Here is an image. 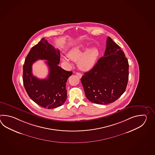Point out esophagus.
Returning a JSON list of instances; mask_svg holds the SVG:
<instances>
[{
    "mask_svg": "<svg viewBox=\"0 0 155 155\" xmlns=\"http://www.w3.org/2000/svg\"><path fill=\"white\" fill-rule=\"evenodd\" d=\"M76 75L79 77V78H81V77H82V75L81 74V73H76Z\"/></svg>",
    "mask_w": 155,
    "mask_h": 155,
    "instance_id": "esophagus-1",
    "label": "esophagus"
}]
</instances>
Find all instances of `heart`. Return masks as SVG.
Segmentation results:
<instances>
[{
  "instance_id": "1",
  "label": "heart",
  "mask_w": 155,
  "mask_h": 155,
  "mask_svg": "<svg viewBox=\"0 0 155 155\" xmlns=\"http://www.w3.org/2000/svg\"><path fill=\"white\" fill-rule=\"evenodd\" d=\"M87 46L80 45L75 46L68 53L70 59L74 61H78L79 68L82 70H89L95 65L99 56V50L96 47H91L87 49ZM64 61L70 63L69 59L64 57Z\"/></svg>"
}]
</instances>
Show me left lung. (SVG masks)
<instances>
[{"label":"left lung","mask_w":155,"mask_h":155,"mask_svg":"<svg viewBox=\"0 0 155 155\" xmlns=\"http://www.w3.org/2000/svg\"><path fill=\"white\" fill-rule=\"evenodd\" d=\"M129 63L120 47L108 37L104 56L81 79L86 97L91 102L107 105L125 91Z\"/></svg>","instance_id":"8db88e82"}]
</instances>
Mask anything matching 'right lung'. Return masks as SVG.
I'll list each match as a JSON object with an SVG mask.
<instances>
[{
	"instance_id": "obj_1",
	"label": "right lung",
	"mask_w": 155,
	"mask_h": 155,
	"mask_svg": "<svg viewBox=\"0 0 155 155\" xmlns=\"http://www.w3.org/2000/svg\"><path fill=\"white\" fill-rule=\"evenodd\" d=\"M59 50L42 38L30 50L23 66V84L27 94L38 105L47 109L62 105L67 98L66 82L72 71L58 66ZM46 59L50 73L46 79H39L32 73V65L38 59Z\"/></svg>"
}]
</instances>
